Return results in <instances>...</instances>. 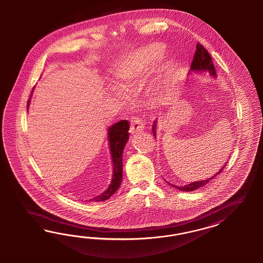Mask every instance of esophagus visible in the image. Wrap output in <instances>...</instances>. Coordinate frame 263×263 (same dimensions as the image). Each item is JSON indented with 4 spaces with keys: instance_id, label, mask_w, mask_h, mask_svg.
Instances as JSON below:
<instances>
[{
    "instance_id": "esophagus-1",
    "label": "esophagus",
    "mask_w": 263,
    "mask_h": 263,
    "mask_svg": "<svg viewBox=\"0 0 263 263\" xmlns=\"http://www.w3.org/2000/svg\"><path fill=\"white\" fill-rule=\"evenodd\" d=\"M144 125H143V120H141L138 117H132L131 118V126H130V133L134 134L137 132L143 131Z\"/></svg>"
}]
</instances>
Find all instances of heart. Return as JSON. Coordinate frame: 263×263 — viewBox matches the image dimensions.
Returning <instances> with one entry per match:
<instances>
[{
    "label": "heart",
    "mask_w": 263,
    "mask_h": 263,
    "mask_svg": "<svg viewBox=\"0 0 263 263\" xmlns=\"http://www.w3.org/2000/svg\"><path fill=\"white\" fill-rule=\"evenodd\" d=\"M164 47L160 43H152L139 48L124 57L118 64L116 73L119 79L131 82L152 69L163 55Z\"/></svg>",
    "instance_id": "heart-1"
}]
</instances>
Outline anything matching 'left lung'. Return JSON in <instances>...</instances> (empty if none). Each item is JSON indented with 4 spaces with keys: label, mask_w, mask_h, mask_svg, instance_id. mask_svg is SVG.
<instances>
[{
    "label": "left lung",
    "mask_w": 263,
    "mask_h": 263,
    "mask_svg": "<svg viewBox=\"0 0 263 263\" xmlns=\"http://www.w3.org/2000/svg\"><path fill=\"white\" fill-rule=\"evenodd\" d=\"M191 70L192 71L197 72H203L206 71L213 77H216V70L215 67H214V64L212 62V59L211 56L209 55V53L207 52L206 49L203 47L200 43L198 42L197 44V50H196V53H195V56H194V60L192 62L191 64ZM156 121L153 123L152 125V132H153V135H156ZM227 166V162L224 163V165L222 166V168L214 175V176H211L210 178H206L205 180H201V181H197V182H193V183L188 184V185H185V186H175V185H172L173 187H175L176 189H178L179 191L184 192H191L197 190L198 188H200L204 185H206L210 180H212L215 176L221 174L223 172V168ZM168 183V182H167Z\"/></svg>",
    "instance_id": "left-lung-1"
}]
</instances>
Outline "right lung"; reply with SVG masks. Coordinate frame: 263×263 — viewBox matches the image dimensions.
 <instances>
[{"instance_id": "add662e5", "label": "right lung", "mask_w": 263, "mask_h": 263, "mask_svg": "<svg viewBox=\"0 0 263 263\" xmlns=\"http://www.w3.org/2000/svg\"><path fill=\"white\" fill-rule=\"evenodd\" d=\"M129 121L120 120L109 128V143L112 161V177L108 189L90 200L104 201L111 197L119 189L122 180V152L129 139Z\"/></svg>"}]
</instances>
